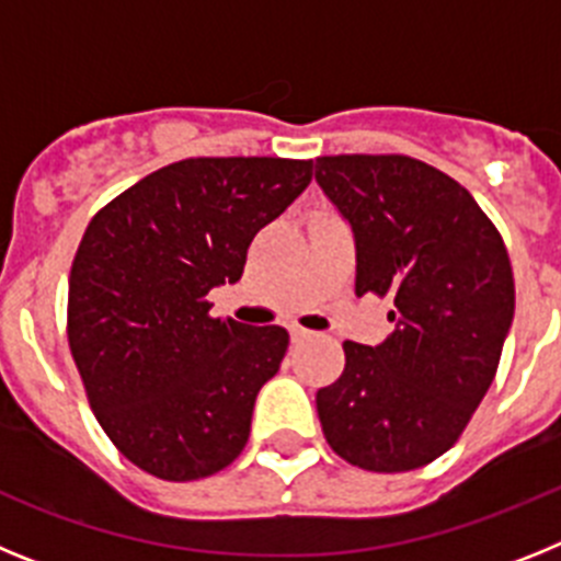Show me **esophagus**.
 <instances>
[{
	"label": "esophagus",
	"mask_w": 561,
	"mask_h": 561,
	"mask_svg": "<svg viewBox=\"0 0 561 561\" xmlns=\"http://www.w3.org/2000/svg\"><path fill=\"white\" fill-rule=\"evenodd\" d=\"M289 334H291V342H304V340H311V336H314V331H306V329H300V325H291Z\"/></svg>",
	"instance_id": "34e87169"
}]
</instances>
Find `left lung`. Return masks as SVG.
<instances>
[{
    "mask_svg": "<svg viewBox=\"0 0 561 561\" xmlns=\"http://www.w3.org/2000/svg\"><path fill=\"white\" fill-rule=\"evenodd\" d=\"M314 180L351 221L356 295L390 297L396 331L342 342L345 370L317 390L329 447L368 472L447 453L497 374L514 320L503 236L472 193L404 153L317 157Z\"/></svg>",
    "mask_w": 561,
    "mask_h": 561,
    "instance_id": "obj_1",
    "label": "left lung"
}]
</instances>
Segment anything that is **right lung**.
<instances>
[{
  "label": "right lung",
  "mask_w": 561,
  "mask_h": 561,
  "mask_svg": "<svg viewBox=\"0 0 561 561\" xmlns=\"http://www.w3.org/2000/svg\"><path fill=\"white\" fill-rule=\"evenodd\" d=\"M311 160L191 157L92 216L69 272L67 340L89 408L123 458L191 483L241 455L257 390L289 348L280 325L210 317L257 230L311 182Z\"/></svg>",
  "instance_id": "1"
}]
</instances>
